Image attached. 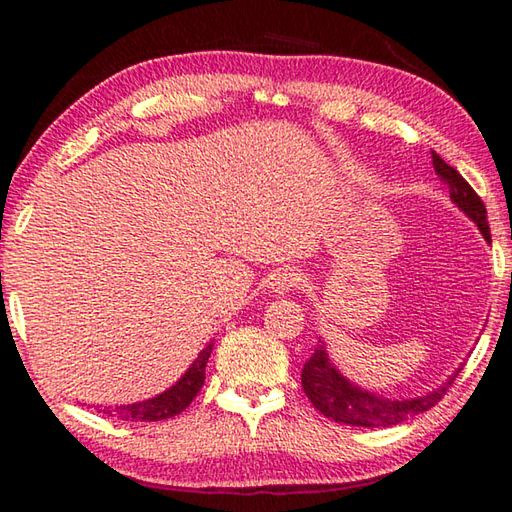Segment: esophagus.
Wrapping results in <instances>:
<instances>
[{"instance_id":"obj_1","label":"esophagus","mask_w":512,"mask_h":512,"mask_svg":"<svg viewBox=\"0 0 512 512\" xmlns=\"http://www.w3.org/2000/svg\"><path fill=\"white\" fill-rule=\"evenodd\" d=\"M300 284V275L293 273V271H277L271 282H268V289H271V293H275V296H287L289 291H293Z\"/></svg>"}]
</instances>
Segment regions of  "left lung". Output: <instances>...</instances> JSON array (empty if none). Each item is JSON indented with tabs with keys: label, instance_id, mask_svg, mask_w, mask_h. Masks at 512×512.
I'll return each mask as SVG.
<instances>
[{
	"label": "left lung",
	"instance_id": "1",
	"mask_svg": "<svg viewBox=\"0 0 512 512\" xmlns=\"http://www.w3.org/2000/svg\"><path fill=\"white\" fill-rule=\"evenodd\" d=\"M431 158L433 169H436V173L443 178V183L449 189V198H452V201L476 223V228L481 230L485 241H490L488 212H485V205L479 194H476L461 173L454 167H449L436 151H431ZM458 372H461V368H458L445 384L433 388L427 395L411 397V400H388V397H379L375 393H368L363 391V388L350 384V381L334 368V363L329 361L325 343L320 341L314 354H311L309 361L305 363V368H302V388H305V395L309 397L311 404H314L325 418L352 424V427L379 429L393 427V424H400L413 418V415L424 413L429 411L431 406H436L443 400V395L449 388H452Z\"/></svg>",
	"mask_w": 512,
	"mask_h": 512
}]
</instances>
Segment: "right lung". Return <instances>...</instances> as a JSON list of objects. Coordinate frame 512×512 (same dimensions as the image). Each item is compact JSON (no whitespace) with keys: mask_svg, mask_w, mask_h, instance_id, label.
<instances>
[{"mask_svg":"<svg viewBox=\"0 0 512 512\" xmlns=\"http://www.w3.org/2000/svg\"><path fill=\"white\" fill-rule=\"evenodd\" d=\"M212 343L198 354V359L189 366V370L173 384L169 391L151 397V400L135 402V404H119V406H99V413L108 415V418L124 420V422H158L167 420L185 411L194 397L203 388L205 381V366L210 359Z\"/></svg>","mask_w":512,"mask_h":512,"instance_id":"obj_1","label":"right lung"}]
</instances>
